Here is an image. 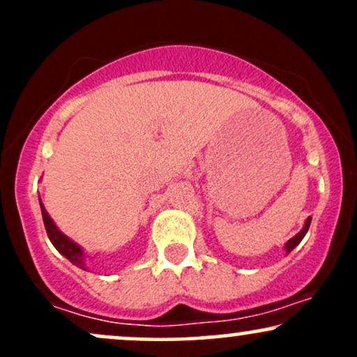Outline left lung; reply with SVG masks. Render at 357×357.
I'll list each match as a JSON object with an SVG mask.
<instances>
[{
	"label": "left lung",
	"instance_id": "1",
	"mask_svg": "<svg viewBox=\"0 0 357 357\" xmlns=\"http://www.w3.org/2000/svg\"><path fill=\"white\" fill-rule=\"evenodd\" d=\"M310 220H312V216H309V218L305 220V223H304V228H302V230L298 231L296 236H292V238H290L289 241H287V243H285V252H287V253H290V252H292V250L296 248L298 243H301L302 238H304V236H305V233H307V230H309V227H310Z\"/></svg>",
	"mask_w": 357,
	"mask_h": 357
}]
</instances>
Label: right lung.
<instances>
[{
  "instance_id": "1",
  "label": "right lung",
  "mask_w": 357,
  "mask_h": 357,
  "mask_svg": "<svg viewBox=\"0 0 357 357\" xmlns=\"http://www.w3.org/2000/svg\"><path fill=\"white\" fill-rule=\"evenodd\" d=\"M40 208H42V216H43V223H45V230L48 233V238L53 243V247H55L59 252L63 255L67 260H70L75 267H79L82 270H89L87 268V264H85V253H84V248L80 247V245H77L75 241L68 238L67 235H63L59 230V227H56L55 223H53V220L50 218V215H48L47 210H45L42 199H40Z\"/></svg>"
}]
</instances>
